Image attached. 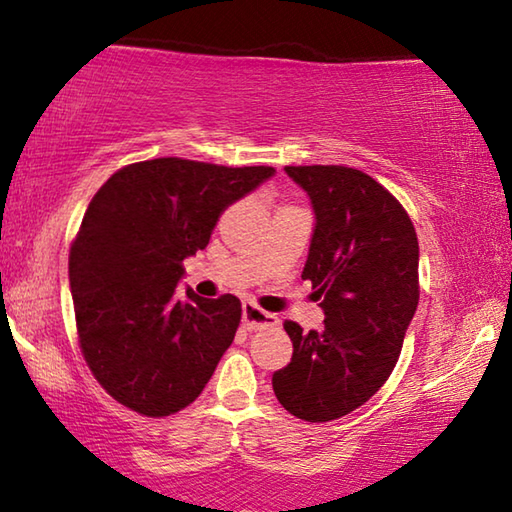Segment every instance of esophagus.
I'll return each instance as SVG.
<instances>
[{
  "label": "esophagus",
  "instance_id": "esophagus-1",
  "mask_svg": "<svg viewBox=\"0 0 512 512\" xmlns=\"http://www.w3.org/2000/svg\"><path fill=\"white\" fill-rule=\"evenodd\" d=\"M241 318H244L246 329H262L268 325H277L275 314H268V311L253 305V302H244V307H241Z\"/></svg>",
  "mask_w": 512,
  "mask_h": 512
}]
</instances>
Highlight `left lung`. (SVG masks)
I'll return each mask as SVG.
<instances>
[{
	"label": "left lung",
	"instance_id": "left-lung-1",
	"mask_svg": "<svg viewBox=\"0 0 512 512\" xmlns=\"http://www.w3.org/2000/svg\"><path fill=\"white\" fill-rule=\"evenodd\" d=\"M284 171L314 207L302 280L316 289L325 323L309 332L284 323L293 357L273 372V391L296 418L329 422L366 404L400 359L420 298L418 235L368 173L336 164Z\"/></svg>",
	"mask_w": 512,
	"mask_h": 512
}]
</instances>
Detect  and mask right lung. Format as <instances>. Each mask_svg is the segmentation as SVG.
Listing matches in <instances>:
<instances>
[{
  "label": "right lung",
  "instance_id": "right-lung-1",
  "mask_svg": "<svg viewBox=\"0 0 512 512\" xmlns=\"http://www.w3.org/2000/svg\"><path fill=\"white\" fill-rule=\"evenodd\" d=\"M273 167L158 158L119 169L85 210L69 253L76 329L92 375L149 418L192 404L235 341L241 302L176 293L187 257Z\"/></svg>",
  "mask_w": 512,
  "mask_h": 512
}]
</instances>
